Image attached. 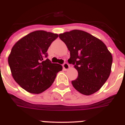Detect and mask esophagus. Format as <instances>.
Segmentation results:
<instances>
[{
	"mask_svg": "<svg viewBox=\"0 0 125 125\" xmlns=\"http://www.w3.org/2000/svg\"><path fill=\"white\" fill-rule=\"evenodd\" d=\"M62 66H63V68L65 70H67V69H69V65L66 62L63 63L62 65Z\"/></svg>",
	"mask_w": 125,
	"mask_h": 125,
	"instance_id": "obj_1",
	"label": "esophagus"
}]
</instances>
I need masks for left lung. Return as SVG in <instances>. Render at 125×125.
I'll list each match as a JSON object with an SVG mask.
<instances>
[{
    "mask_svg": "<svg viewBox=\"0 0 125 125\" xmlns=\"http://www.w3.org/2000/svg\"><path fill=\"white\" fill-rule=\"evenodd\" d=\"M70 51L69 63L74 65L78 78L73 87L85 95L101 89L111 73L112 56L102 41L86 32L73 30L59 35Z\"/></svg>",
    "mask_w": 125,
    "mask_h": 125,
    "instance_id": "8db88e82",
    "label": "left lung"
}]
</instances>
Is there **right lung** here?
<instances>
[{
  "mask_svg": "<svg viewBox=\"0 0 125 125\" xmlns=\"http://www.w3.org/2000/svg\"><path fill=\"white\" fill-rule=\"evenodd\" d=\"M58 35L43 30L31 32L19 40L8 57L13 78L31 93H41L54 81L62 66L47 58V50Z\"/></svg>",
  "mask_w": 125,
  "mask_h": 125,
  "instance_id": "add662e5",
  "label": "right lung"
}]
</instances>
